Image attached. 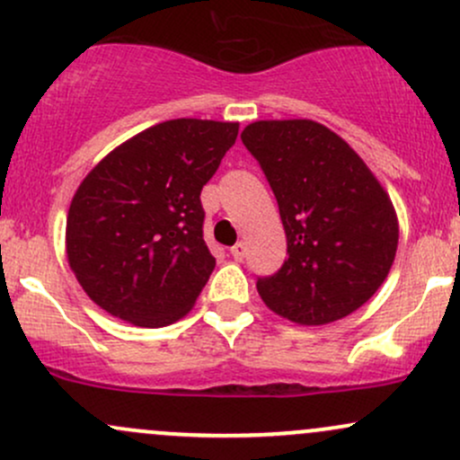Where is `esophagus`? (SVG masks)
Returning a JSON list of instances; mask_svg holds the SVG:
<instances>
[{
    "label": "esophagus",
    "instance_id": "obj_1",
    "mask_svg": "<svg viewBox=\"0 0 460 460\" xmlns=\"http://www.w3.org/2000/svg\"><path fill=\"white\" fill-rule=\"evenodd\" d=\"M231 255H234L235 261H242L246 257V244L244 242H237V244L231 248Z\"/></svg>",
    "mask_w": 460,
    "mask_h": 460
}]
</instances>
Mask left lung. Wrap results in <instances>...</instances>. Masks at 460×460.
<instances>
[{
	"label": "left lung",
	"mask_w": 460,
	"mask_h": 460,
	"mask_svg": "<svg viewBox=\"0 0 460 460\" xmlns=\"http://www.w3.org/2000/svg\"><path fill=\"white\" fill-rule=\"evenodd\" d=\"M242 142L279 203L288 260L257 292L296 324L341 320L387 279L398 218L366 162L329 128L307 119L257 120Z\"/></svg>",
	"instance_id": "8db88e82"
}]
</instances>
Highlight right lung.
<instances>
[{"instance_id":"obj_1","label":"right lung","mask_w":460,"mask_h":460,"mask_svg":"<svg viewBox=\"0 0 460 460\" xmlns=\"http://www.w3.org/2000/svg\"><path fill=\"white\" fill-rule=\"evenodd\" d=\"M237 129L200 119L153 125L79 183L68 208L66 257L99 307L146 329L192 309L216 266L203 240L200 190Z\"/></svg>"}]
</instances>
